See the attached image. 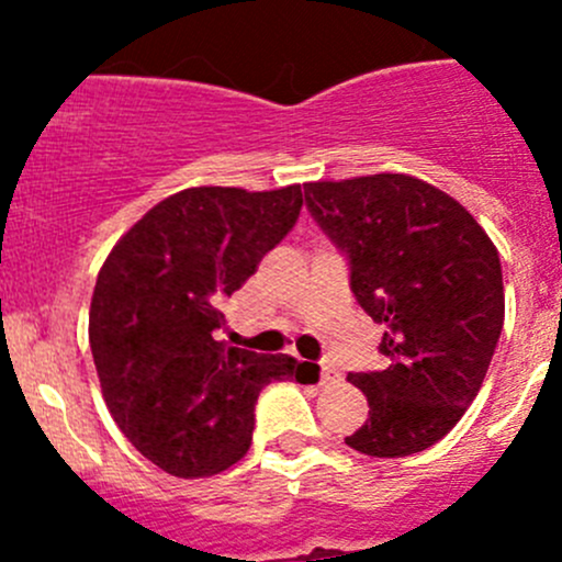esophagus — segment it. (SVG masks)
I'll return each mask as SVG.
<instances>
[{"label":"esophagus","instance_id":"obj_1","mask_svg":"<svg viewBox=\"0 0 562 562\" xmlns=\"http://www.w3.org/2000/svg\"><path fill=\"white\" fill-rule=\"evenodd\" d=\"M337 370H334V364L331 361H323L321 364V383H331V381H337Z\"/></svg>","mask_w":562,"mask_h":562}]
</instances>
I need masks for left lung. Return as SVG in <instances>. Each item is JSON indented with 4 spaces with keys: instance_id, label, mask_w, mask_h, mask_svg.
Listing matches in <instances>:
<instances>
[{
    "instance_id": "obj_1",
    "label": "left lung",
    "mask_w": 562,
    "mask_h": 562,
    "mask_svg": "<svg viewBox=\"0 0 562 562\" xmlns=\"http://www.w3.org/2000/svg\"><path fill=\"white\" fill-rule=\"evenodd\" d=\"M304 201L348 258L356 302L386 326V370L348 375L370 418L345 443L418 454L451 432L490 370L506 313L501 255L462 203L405 173L310 181Z\"/></svg>"
}]
</instances>
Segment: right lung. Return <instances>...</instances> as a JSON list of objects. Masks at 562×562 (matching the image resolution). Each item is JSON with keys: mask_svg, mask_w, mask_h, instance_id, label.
<instances>
[{"mask_svg": "<svg viewBox=\"0 0 562 562\" xmlns=\"http://www.w3.org/2000/svg\"><path fill=\"white\" fill-rule=\"evenodd\" d=\"M299 212V184L190 187L149 209L105 258L89 310L100 386L124 438L166 473L201 479L239 462L260 391L299 381L291 356L214 339L223 299L291 234Z\"/></svg>", "mask_w": 562, "mask_h": 562, "instance_id": "1", "label": "right lung"}]
</instances>
